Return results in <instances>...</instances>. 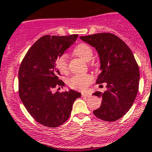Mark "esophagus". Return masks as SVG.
<instances>
[{"label": "esophagus", "mask_w": 152, "mask_h": 152, "mask_svg": "<svg viewBox=\"0 0 152 152\" xmlns=\"http://www.w3.org/2000/svg\"><path fill=\"white\" fill-rule=\"evenodd\" d=\"M91 94H88V93H82V96H91Z\"/></svg>", "instance_id": "34e87169"}]
</instances>
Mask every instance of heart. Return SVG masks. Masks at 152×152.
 Segmentation results:
<instances>
[{
	"label": "heart",
	"mask_w": 152,
	"mask_h": 152,
	"mask_svg": "<svg viewBox=\"0 0 152 152\" xmlns=\"http://www.w3.org/2000/svg\"><path fill=\"white\" fill-rule=\"evenodd\" d=\"M74 53L81 59L89 61L93 57V50L89 45L84 43L77 45L74 49ZM56 67L61 73H66L68 71L67 55L62 54L56 58ZM93 78L90 75H76L68 80L71 88L79 91H84L92 82Z\"/></svg>",
	"instance_id": "1"
}]
</instances>
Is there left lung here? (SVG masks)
Returning a JSON list of instances; mask_svg holds the SVG:
<instances>
[{"label":"left lung","mask_w":152,"mask_h":152,"mask_svg":"<svg viewBox=\"0 0 152 152\" xmlns=\"http://www.w3.org/2000/svg\"><path fill=\"white\" fill-rule=\"evenodd\" d=\"M95 48L100 57L101 71L96 84H107V91L93 94L102 98L100 108L94 111L99 119L113 122L129 110L139 91V68L131 49L112 33L80 36Z\"/></svg>","instance_id":"obj_1"}]
</instances>
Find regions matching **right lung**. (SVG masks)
Wrapping results in <instances>:
<instances>
[{"label": "right lung", "mask_w": 152, "mask_h": 152, "mask_svg": "<svg viewBox=\"0 0 152 152\" xmlns=\"http://www.w3.org/2000/svg\"><path fill=\"white\" fill-rule=\"evenodd\" d=\"M77 36H42L31 46L20 64L19 95L29 113L42 126L55 128L63 124L71 115L75 100L81 96L72 89L52 92L57 86H64L58 77L56 58Z\"/></svg>", "instance_id": "1"}]
</instances>
